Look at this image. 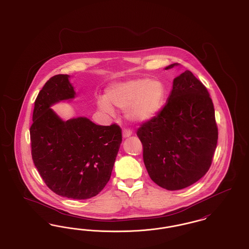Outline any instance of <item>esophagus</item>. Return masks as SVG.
<instances>
[{
	"instance_id": "esophagus-1",
	"label": "esophagus",
	"mask_w": 249,
	"mask_h": 249,
	"mask_svg": "<svg viewBox=\"0 0 249 249\" xmlns=\"http://www.w3.org/2000/svg\"><path fill=\"white\" fill-rule=\"evenodd\" d=\"M131 135V131L130 130H124L122 131V136L123 138H128Z\"/></svg>"
}]
</instances>
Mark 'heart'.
Masks as SVG:
<instances>
[{
  "label": "heart",
  "instance_id": "heart-1",
  "mask_svg": "<svg viewBox=\"0 0 249 249\" xmlns=\"http://www.w3.org/2000/svg\"><path fill=\"white\" fill-rule=\"evenodd\" d=\"M163 99L164 89L160 81L137 78L111 84L106 89L105 98H99L96 105L109 116L115 115L114 107L125 109L126 119L141 124L154 119Z\"/></svg>",
  "mask_w": 249,
  "mask_h": 249
}]
</instances>
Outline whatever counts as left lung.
Instances as JSON below:
<instances>
[{
  "label": "left lung",
  "instance_id": "obj_1",
  "mask_svg": "<svg viewBox=\"0 0 249 249\" xmlns=\"http://www.w3.org/2000/svg\"><path fill=\"white\" fill-rule=\"evenodd\" d=\"M173 63L165 70L179 67ZM150 178L168 190L190 187L209 170L217 142L213 102L191 71L180 73L165 107L137 130Z\"/></svg>",
  "mask_w": 249,
  "mask_h": 249
}]
</instances>
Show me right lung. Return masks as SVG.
I'll use <instances>...</instances> for the list:
<instances>
[{
    "mask_svg": "<svg viewBox=\"0 0 249 249\" xmlns=\"http://www.w3.org/2000/svg\"><path fill=\"white\" fill-rule=\"evenodd\" d=\"M70 77H51L36 98L30 129L32 156L53 192L86 200L99 194L109 181L122 136L116 124L96 125L85 117L63 120L51 108L75 97Z\"/></svg>",
    "mask_w": 249,
    "mask_h": 249,
    "instance_id": "right-lung-1",
    "label": "right lung"
}]
</instances>
